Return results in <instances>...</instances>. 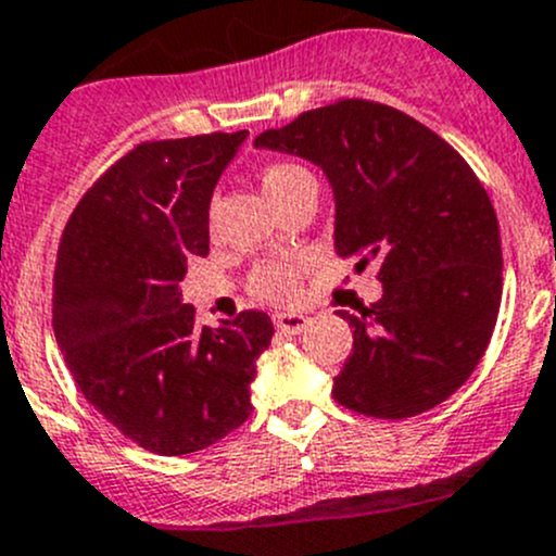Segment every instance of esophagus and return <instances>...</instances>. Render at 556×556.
Masks as SVG:
<instances>
[{
	"instance_id": "1",
	"label": "esophagus",
	"mask_w": 556,
	"mask_h": 556,
	"mask_svg": "<svg viewBox=\"0 0 556 556\" xmlns=\"http://www.w3.org/2000/svg\"><path fill=\"white\" fill-rule=\"evenodd\" d=\"M308 316L305 314H275V327H278V330L281 332H289V336H298V332H303L305 327H308Z\"/></svg>"
}]
</instances>
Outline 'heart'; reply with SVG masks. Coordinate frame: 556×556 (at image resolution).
<instances>
[{
  "instance_id": "b5f03b06",
  "label": "heart",
  "mask_w": 556,
  "mask_h": 556,
  "mask_svg": "<svg viewBox=\"0 0 556 556\" xmlns=\"http://www.w3.org/2000/svg\"><path fill=\"white\" fill-rule=\"evenodd\" d=\"M303 166H294V163H273L262 172V185L264 193L273 195L275 190H281L283 185L292 177L303 174ZM251 294L258 300H267V303H292L298 298L300 289V273L294 267V262L289 258H269V262L258 264L251 273Z\"/></svg>"
}]
</instances>
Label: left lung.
<instances>
[{
  "label": "left lung",
  "instance_id": "obj_1",
  "mask_svg": "<svg viewBox=\"0 0 556 556\" xmlns=\"http://www.w3.org/2000/svg\"><path fill=\"white\" fill-rule=\"evenodd\" d=\"M258 150L300 155L336 199V253L379 264L382 298L352 327L332 379L341 406L404 420L451 399L478 368L502 300L500 224L472 168L409 114L338 100L264 130Z\"/></svg>",
  "mask_w": 556,
  "mask_h": 556
}]
</instances>
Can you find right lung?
<instances>
[{"instance_id": "add662e5", "label": "right lung", "mask_w": 556, "mask_h": 556, "mask_svg": "<svg viewBox=\"0 0 556 556\" xmlns=\"http://www.w3.org/2000/svg\"><path fill=\"white\" fill-rule=\"evenodd\" d=\"M248 130L144 141L84 193L62 231L54 336L84 399L157 456L204 451L251 415L273 321L195 327L179 281L210 253V199Z\"/></svg>"}]
</instances>
